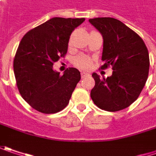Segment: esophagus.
Wrapping results in <instances>:
<instances>
[{"mask_svg":"<svg viewBox=\"0 0 156 156\" xmlns=\"http://www.w3.org/2000/svg\"><path fill=\"white\" fill-rule=\"evenodd\" d=\"M88 76H90L88 73H86V72H82V73H81V78H87V77H88Z\"/></svg>","mask_w":156,"mask_h":156,"instance_id":"34e87169","label":"esophagus"}]
</instances>
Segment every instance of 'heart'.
<instances>
[{
  "instance_id": "obj_1",
  "label": "heart",
  "mask_w": 156,
  "mask_h": 156,
  "mask_svg": "<svg viewBox=\"0 0 156 156\" xmlns=\"http://www.w3.org/2000/svg\"><path fill=\"white\" fill-rule=\"evenodd\" d=\"M73 63L80 69H88L92 65V60L87 55H78L73 60Z\"/></svg>"
}]
</instances>
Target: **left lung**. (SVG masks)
I'll list each match as a JSON object with an SVG mask.
<instances>
[{"mask_svg":"<svg viewBox=\"0 0 156 156\" xmlns=\"http://www.w3.org/2000/svg\"><path fill=\"white\" fill-rule=\"evenodd\" d=\"M103 38L101 69L112 66V75L95 81L91 91L94 104L106 111H118L133 103L148 77L149 55L141 38L121 21L112 17L89 19Z\"/></svg>","mask_w":156,"mask_h":156,"instance_id":"8db88e82","label":"left lung"}]
</instances>
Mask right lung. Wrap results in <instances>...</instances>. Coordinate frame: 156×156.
<instances>
[{
    "instance_id": "add662e5",
    "label": "right lung",
    "mask_w": 156,
    "mask_h": 156,
    "mask_svg": "<svg viewBox=\"0 0 156 156\" xmlns=\"http://www.w3.org/2000/svg\"><path fill=\"white\" fill-rule=\"evenodd\" d=\"M84 21L53 17L21 40L13 64L15 78L21 96L34 109L54 114L68 105L81 78L80 72L69 68L61 76L53 65L66 55L71 32Z\"/></svg>"
}]
</instances>
